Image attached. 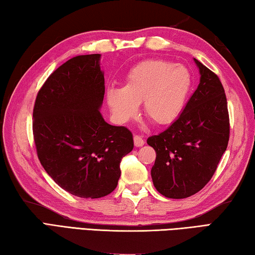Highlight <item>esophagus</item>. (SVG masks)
I'll return each instance as SVG.
<instances>
[{
	"label": "esophagus",
	"mask_w": 255,
	"mask_h": 255,
	"mask_svg": "<svg viewBox=\"0 0 255 255\" xmlns=\"http://www.w3.org/2000/svg\"><path fill=\"white\" fill-rule=\"evenodd\" d=\"M133 139H134V145L135 146H142L144 144V140H143V137H142L141 135H134V137H133Z\"/></svg>",
	"instance_id": "1"
}]
</instances>
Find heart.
I'll use <instances>...</instances> for the list:
<instances>
[{
    "label": "heart",
    "mask_w": 255,
    "mask_h": 255,
    "mask_svg": "<svg viewBox=\"0 0 255 255\" xmlns=\"http://www.w3.org/2000/svg\"><path fill=\"white\" fill-rule=\"evenodd\" d=\"M190 70L175 62L152 59L135 65L125 77L124 86L106 91L107 105L120 123L134 119L139 104L154 124L167 125L184 111L193 91Z\"/></svg>",
    "instance_id": "heart-1"
}]
</instances>
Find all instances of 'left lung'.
I'll return each mask as SVG.
<instances>
[{
    "mask_svg": "<svg viewBox=\"0 0 255 255\" xmlns=\"http://www.w3.org/2000/svg\"><path fill=\"white\" fill-rule=\"evenodd\" d=\"M200 83L184 111L167 130L148 137L157 158L153 185L164 197L181 199L198 193L215 173L230 139V116L218 76L195 59Z\"/></svg>",
    "mask_w": 255,
    "mask_h": 255,
    "instance_id": "8db88e82",
    "label": "left lung"
}]
</instances>
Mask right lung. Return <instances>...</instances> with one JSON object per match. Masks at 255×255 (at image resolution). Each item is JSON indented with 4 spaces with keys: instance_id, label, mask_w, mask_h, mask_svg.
<instances>
[{
    "instance_id": "right-lung-1",
    "label": "right lung",
    "mask_w": 255,
    "mask_h": 255,
    "mask_svg": "<svg viewBox=\"0 0 255 255\" xmlns=\"http://www.w3.org/2000/svg\"><path fill=\"white\" fill-rule=\"evenodd\" d=\"M100 53L71 58L38 92L32 131L38 158L57 185L82 198L111 194L120 163L133 150L125 127L106 123L100 113L105 94Z\"/></svg>"
}]
</instances>
